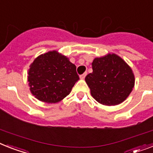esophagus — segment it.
<instances>
[{"mask_svg": "<svg viewBox=\"0 0 153 153\" xmlns=\"http://www.w3.org/2000/svg\"><path fill=\"white\" fill-rule=\"evenodd\" d=\"M86 74H87V73L86 72H85L84 73V74H81L80 75V79H84L85 78V76H86Z\"/></svg>", "mask_w": 153, "mask_h": 153, "instance_id": "obj_1", "label": "esophagus"}]
</instances>
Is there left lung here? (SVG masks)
Segmentation results:
<instances>
[{"instance_id": "1", "label": "left lung", "mask_w": 153, "mask_h": 153, "mask_svg": "<svg viewBox=\"0 0 153 153\" xmlns=\"http://www.w3.org/2000/svg\"><path fill=\"white\" fill-rule=\"evenodd\" d=\"M93 72L85 77L92 97L104 105H116L126 99L134 85V75L123 59L115 54L95 58Z\"/></svg>"}]
</instances>
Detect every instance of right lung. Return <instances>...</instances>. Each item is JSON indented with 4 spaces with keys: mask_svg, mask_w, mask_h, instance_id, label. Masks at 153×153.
<instances>
[{
    "mask_svg": "<svg viewBox=\"0 0 153 153\" xmlns=\"http://www.w3.org/2000/svg\"><path fill=\"white\" fill-rule=\"evenodd\" d=\"M79 79L76 66L56 51L37 57L28 72L30 92L37 99L46 103L63 100Z\"/></svg>",
    "mask_w": 153,
    "mask_h": 153,
    "instance_id": "right-lung-1",
    "label": "right lung"
}]
</instances>
